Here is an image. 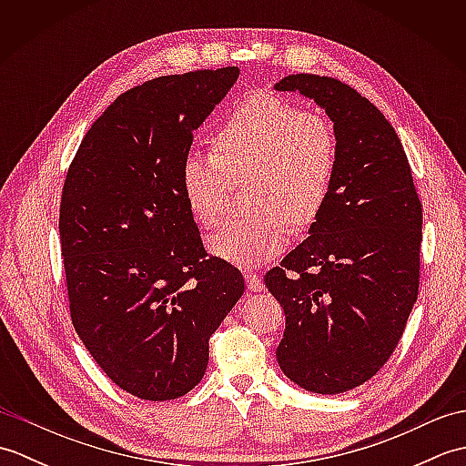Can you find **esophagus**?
<instances>
[{
  "instance_id": "34e87169",
  "label": "esophagus",
  "mask_w": 466,
  "mask_h": 466,
  "mask_svg": "<svg viewBox=\"0 0 466 466\" xmlns=\"http://www.w3.org/2000/svg\"><path fill=\"white\" fill-rule=\"evenodd\" d=\"M244 280H246V289H248L250 292H260L264 289L260 276L256 274V272H246L244 274Z\"/></svg>"
}]
</instances>
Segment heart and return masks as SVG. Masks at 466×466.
Wrapping results in <instances>:
<instances>
[{
  "mask_svg": "<svg viewBox=\"0 0 466 466\" xmlns=\"http://www.w3.org/2000/svg\"><path fill=\"white\" fill-rule=\"evenodd\" d=\"M214 154L190 152L182 190L206 228L222 220L228 177L252 172L248 212L234 218L208 248L236 266L276 258L290 240L292 222L312 226L329 202L336 176V137L322 116L270 96H252L226 117L212 137Z\"/></svg>",
  "mask_w": 466,
  "mask_h": 466,
  "instance_id": "heart-1",
  "label": "heart"
}]
</instances>
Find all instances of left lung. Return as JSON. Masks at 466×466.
<instances>
[{"label": "left lung", "instance_id": "obj_1", "mask_svg": "<svg viewBox=\"0 0 466 466\" xmlns=\"http://www.w3.org/2000/svg\"><path fill=\"white\" fill-rule=\"evenodd\" d=\"M276 92L309 97L330 117L336 176L309 238L264 284L286 326L282 372L304 390L339 394L379 372L419 296L422 208L394 127L334 77L296 74Z\"/></svg>", "mask_w": 466, "mask_h": 466}]
</instances>
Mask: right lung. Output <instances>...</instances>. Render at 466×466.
<instances>
[{
  "label": "right lung",
  "instance_id": "right-lung-1",
  "mask_svg": "<svg viewBox=\"0 0 466 466\" xmlns=\"http://www.w3.org/2000/svg\"><path fill=\"white\" fill-rule=\"evenodd\" d=\"M238 76L200 69L132 87L87 130L66 176L59 240L74 329L137 399L190 392L244 294L240 270L206 256L180 182L194 130Z\"/></svg>",
  "mask_w": 466,
  "mask_h": 466
}]
</instances>
